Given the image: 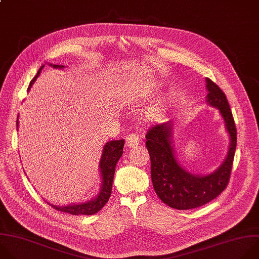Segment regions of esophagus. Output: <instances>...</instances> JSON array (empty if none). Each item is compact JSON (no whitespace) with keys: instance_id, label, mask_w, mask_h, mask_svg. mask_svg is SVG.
Instances as JSON below:
<instances>
[{"instance_id":"34e87169","label":"esophagus","mask_w":259,"mask_h":259,"mask_svg":"<svg viewBox=\"0 0 259 259\" xmlns=\"http://www.w3.org/2000/svg\"><path fill=\"white\" fill-rule=\"evenodd\" d=\"M140 144V138L136 134H130L125 138V146L128 148H135Z\"/></svg>"}]
</instances>
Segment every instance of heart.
Masks as SVG:
<instances>
[{
    "instance_id": "1",
    "label": "heart",
    "mask_w": 259,
    "mask_h": 259,
    "mask_svg": "<svg viewBox=\"0 0 259 259\" xmlns=\"http://www.w3.org/2000/svg\"><path fill=\"white\" fill-rule=\"evenodd\" d=\"M159 110H160L159 104L154 105V106L150 107V108L145 112V117H146L147 119H149V120L156 118L157 115H158V113H159Z\"/></svg>"
}]
</instances>
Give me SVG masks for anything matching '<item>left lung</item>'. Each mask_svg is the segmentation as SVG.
<instances>
[{"label": "left lung", "mask_w": 259, "mask_h": 259, "mask_svg": "<svg viewBox=\"0 0 259 259\" xmlns=\"http://www.w3.org/2000/svg\"><path fill=\"white\" fill-rule=\"evenodd\" d=\"M207 104L218 108L230 136L224 162L213 172L201 176L186 170L179 162L172 145V122L152 126L146 135L151 159V179L160 200L171 208H197L215 199L228 186L237 146V131L226 95L211 79L205 78Z\"/></svg>", "instance_id": "left-lung-1"}]
</instances>
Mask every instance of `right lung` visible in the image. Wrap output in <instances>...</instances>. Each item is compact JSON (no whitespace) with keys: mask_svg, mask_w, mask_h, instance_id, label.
I'll return each instance as SVG.
<instances>
[{"mask_svg":"<svg viewBox=\"0 0 259 259\" xmlns=\"http://www.w3.org/2000/svg\"><path fill=\"white\" fill-rule=\"evenodd\" d=\"M51 66H53L54 68H63V65H53L50 64ZM45 65H42L36 75L32 78V80L29 83V87L27 91L30 90L31 85L39 75L41 69L44 68ZM17 128H18V119H17ZM123 146H124V140H116V141H110L107 142L103 148L102 152V156L100 159L99 167H100V174L102 178V185L100 192L98 195L93 198L90 201L83 202V203H78V204H69L66 206H59V205H53L50 204L52 207L55 208L58 211L66 212L72 215H92L100 211L104 205L108 202L110 195H111V190H112V183H113V178H114V172H115V166L119 158L121 157V155L123 153Z\"/></svg>","mask_w":259,"mask_h":259,"instance_id":"add662e5","label":"right lung"}]
</instances>
